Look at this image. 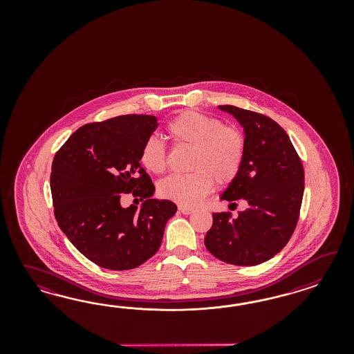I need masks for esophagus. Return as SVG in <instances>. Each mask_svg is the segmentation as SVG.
<instances>
[{
	"instance_id": "obj_1",
	"label": "esophagus",
	"mask_w": 354,
	"mask_h": 354,
	"mask_svg": "<svg viewBox=\"0 0 354 354\" xmlns=\"http://www.w3.org/2000/svg\"><path fill=\"white\" fill-rule=\"evenodd\" d=\"M179 212H180V213H183V214L184 215H189L192 214L194 210H193V209H191V207H187V206H179Z\"/></svg>"
}]
</instances>
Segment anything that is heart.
<instances>
[{
    "mask_svg": "<svg viewBox=\"0 0 354 354\" xmlns=\"http://www.w3.org/2000/svg\"><path fill=\"white\" fill-rule=\"evenodd\" d=\"M167 133L175 145L192 148L191 174L171 175L158 185L163 198L182 206H196L213 191L215 182H231L240 170L245 139L240 131L225 127L218 120L197 111H185L167 124ZM141 165L153 174L166 170V148L157 138L144 142L140 153Z\"/></svg>",
    "mask_w": 354,
    "mask_h": 354,
    "instance_id": "1",
    "label": "heart"
}]
</instances>
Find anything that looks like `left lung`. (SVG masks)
Wrapping results in <instances>:
<instances>
[{"instance_id": "8db88e82", "label": "left lung", "mask_w": 354, "mask_h": 354, "mask_svg": "<svg viewBox=\"0 0 354 354\" xmlns=\"http://www.w3.org/2000/svg\"><path fill=\"white\" fill-rule=\"evenodd\" d=\"M243 127L244 161L221 200H241L247 209L231 218L213 213L205 247L236 266L266 262L293 234L304 196V169L286 131L266 115L236 106H218ZM235 205V204H234Z\"/></svg>"}]
</instances>
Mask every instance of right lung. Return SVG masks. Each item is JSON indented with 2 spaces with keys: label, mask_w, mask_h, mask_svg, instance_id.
<instances>
[{
  "label": "right lung",
  "mask_w": 354,
  "mask_h": 354,
  "mask_svg": "<svg viewBox=\"0 0 354 354\" xmlns=\"http://www.w3.org/2000/svg\"><path fill=\"white\" fill-rule=\"evenodd\" d=\"M154 115H122L89 123L54 156L50 189L57 223L89 261L109 270H131L160 249L165 225L176 213L169 200L153 198L154 185L140 163L144 142L157 129ZM132 192L146 201L123 208Z\"/></svg>",
  "instance_id": "obj_1"
}]
</instances>
